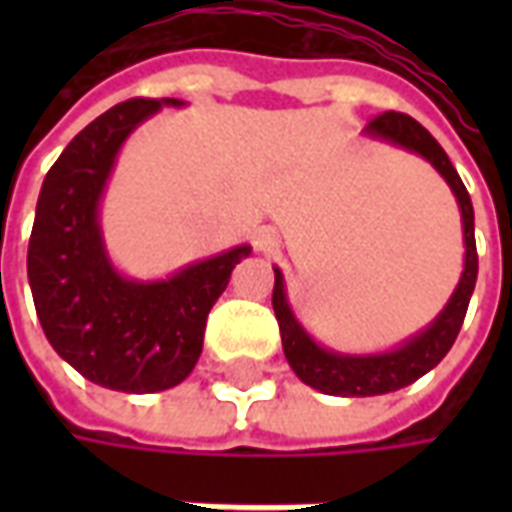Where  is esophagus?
I'll list each match as a JSON object with an SVG mask.
<instances>
[{
  "label": "esophagus",
  "instance_id": "esophagus-1",
  "mask_svg": "<svg viewBox=\"0 0 512 512\" xmlns=\"http://www.w3.org/2000/svg\"><path fill=\"white\" fill-rule=\"evenodd\" d=\"M252 244H255L257 252H271V249L277 246V235L271 233L268 227H260V230H255V235H252Z\"/></svg>",
  "mask_w": 512,
  "mask_h": 512
}]
</instances>
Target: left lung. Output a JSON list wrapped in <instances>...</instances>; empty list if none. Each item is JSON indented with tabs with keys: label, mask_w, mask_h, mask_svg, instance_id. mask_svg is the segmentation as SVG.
<instances>
[{
	"label": "left lung",
	"mask_w": 512,
	"mask_h": 512,
	"mask_svg": "<svg viewBox=\"0 0 512 512\" xmlns=\"http://www.w3.org/2000/svg\"><path fill=\"white\" fill-rule=\"evenodd\" d=\"M367 136L389 142V145L403 147L408 153H417L425 161H430L441 178L447 180V186L458 200L463 219V246H466V257H463V274L458 288L447 301V307L436 315V321L430 323L428 329L414 334L411 340L386 351V354H370V356H351V354H334L329 348H323L312 340L310 334L304 332V326L296 321V315L290 310L288 296H285V279L282 271L274 268V315H277L279 334H282V351L293 373L312 389H318L323 395L337 397H370V395H386L403 386L414 384L428 370L439 365L447 356V351L455 343V337L461 332L463 318L469 310V299H472L474 282H477V244H474V208L469 200V191L458 178V172L452 167L447 153L441 145L428 134V128H422L414 117L403 115V112H384V115L373 117L365 128Z\"/></svg>",
	"instance_id": "1"
}]
</instances>
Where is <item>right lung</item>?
<instances>
[{
    "instance_id": "obj_1",
    "label": "right lung",
    "mask_w": 512,
    "mask_h": 512,
    "mask_svg": "<svg viewBox=\"0 0 512 512\" xmlns=\"http://www.w3.org/2000/svg\"><path fill=\"white\" fill-rule=\"evenodd\" d=\"M175 98H131L95 117L62 150L38 197L27 274L51 348L84 378L115 392H161L202 354L208 312L249 246L180 268L158 282L117 274L101 238L98 205L117 150L142 120Z\"/></svg>"
}]
</instances>
